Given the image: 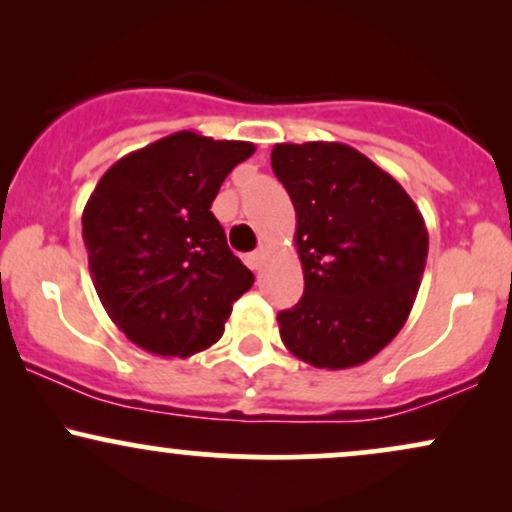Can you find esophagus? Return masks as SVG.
<instances>
[{"label": "esophagus", "instance_id": "1", "mask_svg": "<svg viewBox=\"0 0 512 512\" xmlns=\"http://www.w3.org/2000/svg\"><path fill=\"white\" fill-rule=\"evenodd\" d=\"M264 257H267V248H264V245H262V248H257V250L250 255V267H252V269H260L262 262H264Z\"/></svg>", "mask_w": 512, "mask_h": 512}]
</instances>
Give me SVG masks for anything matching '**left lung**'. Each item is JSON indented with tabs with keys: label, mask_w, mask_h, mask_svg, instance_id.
<instances>
[{
	"label": "left lung",
	"mask_w": 512,
	"mask_h": 512,
	"mask_svg": "<svg viewBox=\"0 0 512 512\" xmlns=\"http://www.w3.org/2000/svg\"><path fill=\"white\" fill-rule=\"evenodd\" d=\"M272 168L296 209L305 291L276 315L281 342L315 368L361 366L411 313L428 231L404 187L354 146L276 144Z\"/></svg>",
	"instance_id": "8db88e82"
}]
</instances>
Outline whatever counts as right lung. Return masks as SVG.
Masks as SVG:
<instances>
[{"label":"right lung","instance_id":"1","mask_svg":"<svg viewBox=\"0 0 512 512\" xmlns=\"http://www.w3.org/2000/svg\"><path fill=\"white\" fill-rule=\"evenodd\" d=\"M255 144L182 129L113 163L88 197V272L105 313L156 356L219 342L255 274L233 255L211 202Z\"/></svg>","mask_w":512,"mask_h":512}]
</instances>
